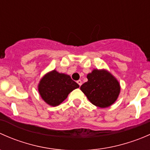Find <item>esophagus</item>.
I'll use <instances>...</instances> for the list:
<instances>
[{"mask_svg": "<svg viewBox=\"0 0 150 150\" xmlns=\"http://www.w3.org/2000/svg\"><path fill=\"white\" fill-rule=\"evenodd\" d=\"M77 83H78V84L80 86H81V85H82V81H81V80H79V81H77Z\"/></svg>", "mask_w": 150, "mask_h": 150, "instance_id": "obj_1", "label": "esophagus"}]
</instances>
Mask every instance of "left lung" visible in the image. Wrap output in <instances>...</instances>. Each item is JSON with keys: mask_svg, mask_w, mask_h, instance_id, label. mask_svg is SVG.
I'll return each mask as SVG.
<instances>
[{"mask_svg": "<svg viewBox=\"0 0 150 150\" xmlns=\"http://www.w3.org/2000/svg\"><path fill=\"white\" fill-rule=\"evenodd\" d=\"M88 81L81 90L93 105L106 108L112 105L119 96L120 86L117 80L105 69H94L87 75Z\"/></svg>", "mask_w": 150, "mask_h": 150, "instance_id": "8db88e82", "label": "left lung"}]
</instances>
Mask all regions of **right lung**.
<instances>
[{
    "mask_svg": "<svg viewBox=\"0 0 150 150\" xmlns=\"http://www.w3.org/2000/svg\"><path fill=\"white\" fill-rule=\"evenodd\" d=\"M79 85L71 79L69 75L59 73L57 70L46 74L38 84V91L46 103L56 107L59 105L68 94Z\"/></svg>",
    "mask_w": 150,
    "mask_h": 150,
    "instance_id": "add662e5",
    "label": "right lung"
}]
</instances>
